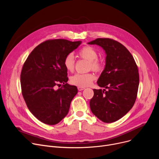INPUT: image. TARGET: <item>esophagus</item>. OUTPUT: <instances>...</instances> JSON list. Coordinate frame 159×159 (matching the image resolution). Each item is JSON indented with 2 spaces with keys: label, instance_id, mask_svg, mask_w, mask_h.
Here are the masks:
<instances>
[{
  "label": "esophagus",
  "instance_id": "1",
  "mask_svg": "<svg viewBox=\"0 0 159 159\" xmlns=\"http://www.w3.org/2000/svg\"><path fill=\"white\" fill-rule=\"evenodd\" d=\"M84 89H85V88H84V87H78V90H79V91L84 90Z\"/></svg>",
  "mask_w": 159,
  "mask_h": 159
}]
</instances>
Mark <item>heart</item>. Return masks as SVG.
<instances>
[{"label": "heart", "instance_id": "b5f03b06", "mask_svg": "<svg viewBox=\"0 0 159 159\" xmlns=\"http://www.w3.org/2000/svg\"><path fill=\"white\" fill-rule=\"evenodd\" d=\"M79 56L89 61L88 68L95 71H100L103 69V63L98 59V53L96 50L90 46H84L79 52ZM64 65L66 69L69 71H73L75 68V58L73 53H70L64 58ZM95 79V75L92 73L84 74L77 73L70 79L72 84L79 87L89 86Z\"/></svg>", "mask_w": 159, "mask_h": 159}]
</instances>
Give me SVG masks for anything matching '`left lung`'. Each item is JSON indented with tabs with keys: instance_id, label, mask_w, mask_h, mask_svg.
Segmentation results:
<instances>
[{
	"instance_id": "left-lung-1",
	"label": "left lung",
	"mask_w": 159,
	"mask_h": 159,
	"mask_svg": "<svg viewBox=\"0 0 159 159\" xmlns=\"http://www.w3.org/2000/svg\"><path fill=\"white\" fill-rule=\"evenodd\" d=\"M102 48L106 54V65L90 100L92 113L106 123L121 119L133 106L139 85L137 66L128 49L119 42L98 38L88 43ZM107 90H105V89Z\"/></svg>"
}]
</instances>
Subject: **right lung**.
I'll return each mask as SVG.
<instances>
[{"mask_svg": "<svg viewBox=\"0 0 159 159\" xmlns=\"http://www.w3.org/2000/svg\"><path fill=\"white\" fill-rule=\"evenodd\" d=\"M81 41L48 40L38 45L25 61L21 74L22 93L30 112L48 125L61 122L68 114L77 88L67 82L64 65L66 56L77 49ZM62 84L61 89L56 85Z\"/></svg>", "mask_w": 159, "mask_h": 159, "instance_id": "add662e5", "label": "right lung"}]
</instances>
